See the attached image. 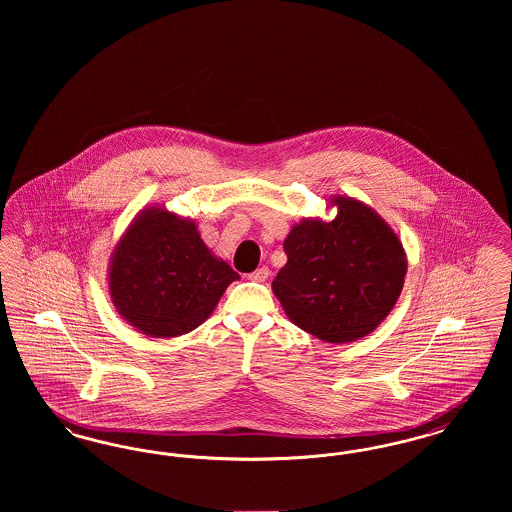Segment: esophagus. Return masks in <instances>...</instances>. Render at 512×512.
Here are the masks:
<instances>
[{"instance_id": "34e87169", "label": "esophagus", "mask_w": 512, "mask_h": 512, "mask_svg": "<svg viewBox=\"0 0 512 512\" xmlns=\"http://www.w3.org/2000/svg\"><path fill=\"white\" fill-rule=\"evenodd\" d=\"M268 276H270V270H268V267L257 268L255 272H251V274H249V278H251V280H255V282H265Z\"/></svg>"}]
</instances>
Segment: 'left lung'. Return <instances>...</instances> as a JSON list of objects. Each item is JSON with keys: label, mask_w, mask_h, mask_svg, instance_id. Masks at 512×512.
<instances>
[{"label": "left lung", "mask_w": 512, "mask_h": 512, "mask_svg": "<svg viewBox=\"0 0 512 512\" xmlns=\"http://www.w3.org/2000/svg\"><path fill=\"white\" fill-rule=\"evenodd\" d=\"M332 220L309 217L284 240L288 263L272 280L286 317L326 343L374 332L395 307L407 253L395 230L357 197L332 195Z\"/></svg>", "instance_id": "obj_1"}]
</instances>
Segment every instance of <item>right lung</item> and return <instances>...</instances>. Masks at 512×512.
Segmentation results:
<instances>
[{"label": "right lung", "instance_id": "obj_1", "mask_svg": "<svg viewBox=\"0 0 512 512\" xmlns=\"http://www.w3.org/2000/svg\"><path fill=\"white\" fill-rule=\"evenodd\" d=\"M234 280L240 274L205 245L197 222L159 203L128 224L107 270L117 313L147 338L192 332Z\"/></svg>", "mask_w": 512, "mask_h": 512}]
</instances>
